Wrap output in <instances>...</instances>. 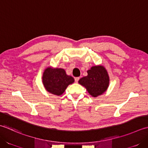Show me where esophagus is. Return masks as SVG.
I'll use <instances>...</instances> for the list:
<instances>
[{"instance_id": "1", "label": "esophagus", "mask_w": 148, "mask_h": 148, "mask_svg": "<svg viewBox=\"0 0 148 148\" xmlns=\"http://www.w3.org/2000/svg\"><path fill=\"white\" fill-rule=\"evenodd\" d=\"M79 77H76V78H75V82H76V83H77V82H78V81H79Z\"/></svg>"}]
</instances>
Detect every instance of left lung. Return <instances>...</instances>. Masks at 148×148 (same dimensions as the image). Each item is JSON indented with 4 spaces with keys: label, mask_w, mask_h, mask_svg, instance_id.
Masks as SVG:
<instances>
[{
    "label": "left lung",
    "mask_w": 148,
    "mask_h": 148,
    "mask_svg": "<svg viewBox=\"0 0 148 148\" xmlns=\"http://www.w3.org/2000/svg\"><path fill=\"white\" fill-rule=\"evenodd\" d=\"M88 75L79 80V83L85 86L92 96L96 97L103 94L109 86V76L102 65L92 66L87 71Z\"/></svg>",
    "instance_id": "8db88e82"
}]
</instances>
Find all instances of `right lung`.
Here are the masks:
<instances>
[{
  "mask_svg": "<svg viewBox=\"0 0 148 148\" xmlns=\"http://www.w3.org/2000/svg\"><path fill=\"white\" fill-rule=\"evenodd\" d=\"M42 82L46 90L49 93L60 95L70 84L74 82V79L66 75L64 69L49 66L43 72Z\"/></svg>",
  "mask_w": 148,
  "mask_h": 148,
  "instance_id": "1",
  "label": "right lung"
}]
</instances>
